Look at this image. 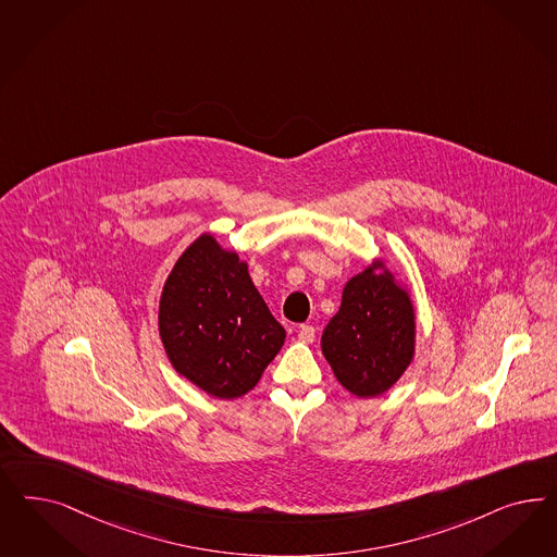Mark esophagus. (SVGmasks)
<instances>
[{
	"mask_svg": "<svg viewBox=\"0 0 557 557\" xmlns=\"http://www.w3.org/2000/svg\"><path fill=\"white\" fill-rule=\"evenodd\" d=\"M297 338L301 342H306V344H311V342L315 341V327L313 325H299V330H297Z\"/></svg>",
	"mask_w": 557,
	"mask_h": 557,
	"instance_id": "34e87169",
	"label": "esophagus"
}]
</instances>
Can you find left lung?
I'll return each mask as SVG.
<instances>
[{
	"label": "left lung",
	"mask_w": 557,
	"mask_h": 557,
	"mask_svg": "<svg viewBox=\"0 0 557 557\" xmlns=\"http://www.w3.org/2000/svg\"><path fill=\"white\" fill-rule=\"evenodd\" d=\"M377 262L352 276L342 290L338 313L325 325L322 352L350 394L375 397L387 392L413 357V307Z\"/></svg>",
	"instance_id": "1"
}]
</instances>
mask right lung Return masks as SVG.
Here are the masks:
<instances>
[{"mask_svg": "<svg viewBox=\"0 0 557 557\" xmlns=\"http://www.w3.org/2000/svg\"><path fill=\"white\" fill-rule=\"evenodd\" d=\"M160 336L180 375L221 399L248 394L285 344L248 267L213 235L184 251L163 285Z\"/></svg>", "mask_w": 557, "mask_h": 557, "instance_id": "add662e5", "label": "right lung"}]
</instances>
